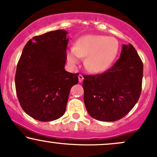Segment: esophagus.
Instances as JSON below:
<instances>
[{
	"label": "esophagus",
	"instance_id": "obj_1",
	"mask_svg": "<svg viewBox=\"0 0 157 157\" xmlns=\"http://www.w3.org/2000/svg\"><path fill=\"white\" fill-rule=\"evenodd\" d=\"M78 79H79V82H82V80H84V77H83V76H82V75H80L78 76Z\"/></svg>",
	"mask_w": 157,
	"mask_h": 157
}]
</instances>
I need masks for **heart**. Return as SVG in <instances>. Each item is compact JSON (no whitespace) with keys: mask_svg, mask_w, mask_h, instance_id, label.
<instances>
[{"mask_svg":"<svg viewBox=\"0 0 157 157\" xmlns=\"http://www.w3.org/2000/svg\"><path fill=\"white\" fill-rule=\"evenodd\" d=\"M118 50L115 39L101 35H88L76 42L73 48L67 51V59L72 65L85 58V67L92 73H101L109 68Z\"/></svg>","mask_w":157,"mask_h":157,"instance_id":"heart-1","label":"heart"}]
</instances>
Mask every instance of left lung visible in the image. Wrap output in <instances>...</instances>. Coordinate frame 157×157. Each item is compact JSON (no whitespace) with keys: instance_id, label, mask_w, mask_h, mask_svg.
<instances>
[{"instance_id":"left-lung-1","label":"left lung","mask_w":157,"mask_h":157,"mask_svg":"<svg viewBox=\"0 0 157 157\" xmlns=\"http://www.w3.org/2000/svg\"><path fill=\"white\" fill-rule=\"evenodd\" d=\"M84 103L94 119L115 121L124 117L140 97L143 63L131 44H123L119 59L103 74L83 75Z\"/></svg>"}]
</instances>
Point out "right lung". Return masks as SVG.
<instances>
[{
	"label": "right lung",
	"mask_w": 157,
	"mask_h": 157,
	"mask_svg": "<svg viewBox=\"0 0 157 157\" xmlns=\"http://www.w3.org/2000/svg\"><path fill=\"white\" fill-rule=\"evenodd\" d=\"M68 33L57 30L33 37L24 48L15 72L20 105L30 117L50 121L64 115L71 88L79 74L66 71Z\"/></svg>",
	"instance_id": "1"
}]
</instances>
